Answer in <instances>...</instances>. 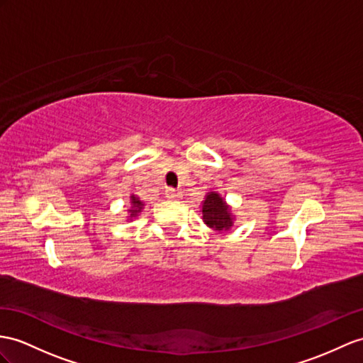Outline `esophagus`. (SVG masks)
I'll list each match as a JSON object with an SVG mask.
<instances>
[{
    "mask_svg": "<svg viewBox=\"0 0 363 363\" xmlns=\"http://www.w3.org/2000/svg\"><path fill=\"white\" fill-rule=\"evenodd\" d=\"M164 196H166L167 199H169V200H177V199H180L182 192H180L179 189H172V188H169V189H166Z\"/></svg>",
    "mask_w": 363,
    "mask_h": 363,
    "instance_id": "1",
    "label": "esophagus"
}]
</instances>
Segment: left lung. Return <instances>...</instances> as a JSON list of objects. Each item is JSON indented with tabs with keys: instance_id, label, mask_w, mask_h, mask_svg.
Masks as SVG:
<instances>
[{
	"instance_id": "8db88e82",
	"label": "left lung",
	"mask_w": 363,
	"mask_h": 363,
	"mask_svg": "<svg viewBox=\"0 0 363 363\" xmlns=\"http://www.w3.org/2000/svg\"><path fill=\"white\" fill-rule=\"evenodd\" d=\"M201 220L208 228L216 233H228L234 226L235 216L233 208L217 191L206 192L205 200L201 201Z\"/></svg>"
}]
</instances>
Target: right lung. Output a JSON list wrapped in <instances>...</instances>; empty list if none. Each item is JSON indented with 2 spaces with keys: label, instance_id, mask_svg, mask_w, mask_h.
<instances>
[{
  "label": "right lung",
  "instance_id": "right-lung-1",
  "mask_svg": "<svg viewBox=\"0 0 363 363\" xmlns=\"http://www.w3.org/2000/svg\"><path fill=\"white\" fill-rule=\"evenodd\" d=\"M143 208H145V201L140 200V197L135 196V194H130V206L128 209V220L135 218L138 214H141Z\"/></svg>",
  "mask_w": 363,
  "mask_h": 363
}]
</instances>
